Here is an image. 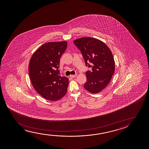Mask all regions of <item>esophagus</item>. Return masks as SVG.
Instances as JSON below:
<instances>
[{
    "label": "esophagus",
    "mask_w": 149,
    "mask_h": 149,
    "mask_svg": "<svg viewBox=\"0 0 149 149\" xmlns=\"http://www.w3.org/2000/svg\"><path fill=\"white\" fill-rule=\"evenodd\" d=\"M76 76H77L76 74V75H70V77L75 78L76 77Z\"/></svg>",
    "instance_id": "34e87169"
}]
</instances>
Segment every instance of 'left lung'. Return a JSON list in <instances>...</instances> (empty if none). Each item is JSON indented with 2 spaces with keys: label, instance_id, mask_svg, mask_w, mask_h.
<instances>
[{
  "label": "left lung",
  "instance_id": "obj_1",
  "mask_svg": "<svg viewBox=\"0 0 149 149\" xmlns=\"http://www.w3.org/2000/svg\"><path fill=\"white\" fill-rule=\"evenodd\" d=\"M79 49L86 67L91 70L86 72V82L84 88L97 94L106 88L113 75L115 63L111 51L102 41L84 37L74 41Z\"/></svg>",
  "mask_w": 149,
  "mask_h": 149
}]
</instances>
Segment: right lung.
I'll use <instances>...</instances> for the list:
<instances>
[{
	"mask_svg": "<svg viewBox=\"0 0 149 149\" xmlns=\"http://www.w3.org/2000/svg\"><path fill=\"white\" fill-rule=\"evenodd\" d=\"M67 47L66 41L45 43L31 57V82L36 91L47 100H59L67 92L69 79L61 77L58 70L60 58Z\"/></svg>",
	"mask_w": 149,
	"mask_h": 149,
	"instance_id": "add662e5",
	"label": "right lung"
}]
</instances>
